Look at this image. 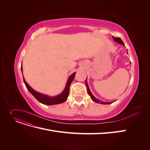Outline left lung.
<instances>
[{"label":"left lung","mask_w":150,"mask_h":150,"mask_svg":"<svg viewBox=\"0 0 150 150\" xmlns=\"http://www.w3.org/2000/svg\"><path fill=\"white\" fill-rule=\"evenodd\" d=\"M112 38H113V39H114V40L115 42H117V43H119V44H121V45H123V46H125V44H124V42L122 41V40L120 39V38H115V37H112ZM127 53H128V51H127ZM86 79H87V78H86ZM86 79V87H87V89H88V94H89V95L90 96V97H91V98L92 99V100L93 101H94L95 103H101V104H111V103H112V102H106V103H105V102H103V101H99V99H98L97 98H95L93 95V94L91 93V91H90V89H89V86H88V83H87V80Z\"/></svg>","instance_id":"obj_1"}]
</instances>
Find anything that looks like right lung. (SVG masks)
<instances>
[{"label": "right lung", "instance_id": "add662e5", "mask_svg": "<svg viewBox=\"0 0 150 150\" xmlns=\"http://www.w3.org/2000/svg\"><path fill=\"white\" fill-rule=\"evenodd\" d=\"M21 71L22 72V65H21ZM75 74H76V72H74L73 74H72L69 77L64 89L63 90V91L60 94H59L56 96H47V95L37 92L36 91L34 90L33 88H32L30 86L26 83L24 76H23V79L27 89H28L29 91L33 95V96L37 99L38 101L44 104H46V105H54V104H58L62 103L67 100V97L69 96V86L74 78ZM22 76H23V74H22Z\"/></svg>", "mask_w": 150, "mask_h": 150}]
</instances>
